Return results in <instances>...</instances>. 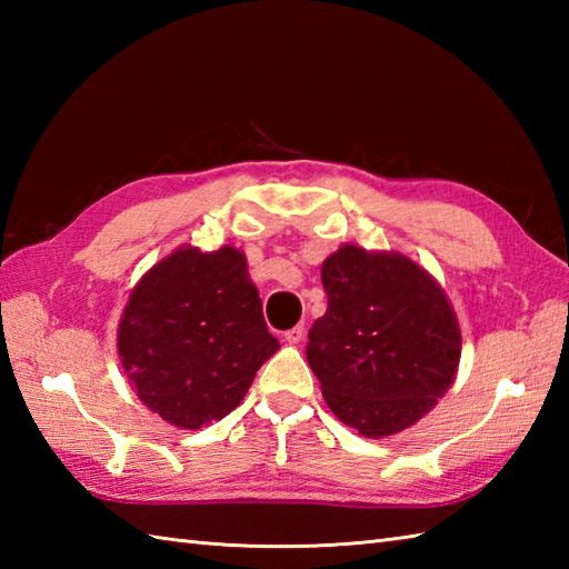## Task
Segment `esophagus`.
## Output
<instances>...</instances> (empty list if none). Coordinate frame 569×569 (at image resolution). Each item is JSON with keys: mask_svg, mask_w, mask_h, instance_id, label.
<instances>
[{"mask_svg": "<svg viewBox=\"0 0 569 569\" xmlns=\"http://www.w3.org/2000/svg\"><path fill=\"white\" fill-rule=\"evenodd\" d=\"M303 337H306V325H296V328L283 332V340L288 345H300V342H303Z\"/></svg>", "mask_w": 569, "mask_h": 569, "instance_id": "obj_1", "label": "esophagus"}]
</instances>
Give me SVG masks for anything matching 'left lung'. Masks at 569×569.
<instances>
[{
	"instance_id": "obj_1",
	"label": "left lung",
	"mask_w": 569,
	"mask_h": 569,
	"mask_svg": "<svg viewBox=\"0 0 569 569\" xmlns=\"http://www.w3.org/2000/svg\"><path fill=\"white\" fill-rule=\"evenodd\" d=\"M320 276L328 310L306 357L325 403L365 438L410 428L455 381L462 332L450 300L398 251L342 244Z\"/></svg>"
}]
</instances>
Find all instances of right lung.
I'll return each instance as SVG.
<instances>
[{"instance_id":"right-lung-1","label":"right lung","mask_w":569,"mask_h":569,"mask_svg":"<svg viewBox=\"0 0 569 569\" xmlns=\"http://www.w3.org/2000/svg\"><path fill=\"white\" fill-rule=\"evenodd\" d=\"M278 347L247 257L234 247H180L151 266L117 332L139 401L183 430L232 413Z\"/></svg>"}]
</instances>
